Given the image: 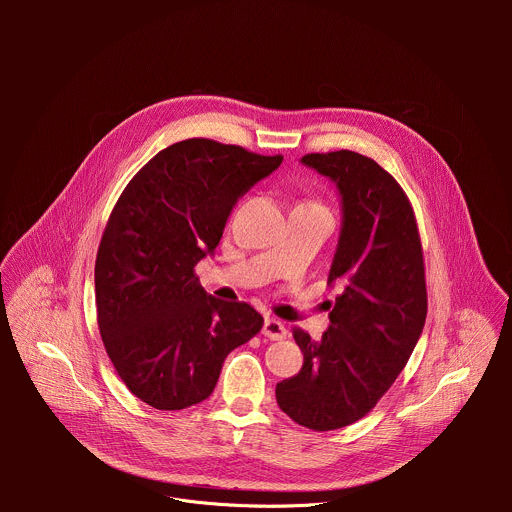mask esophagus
I'll list each match as a JSON object with an SVG mask.
<instances>
[{
	"label": "esophagus",
	"mask_w": 512,
	"mask_h": 512,
	"mask_svg": "<svg viewBox=\"0 0 512 512\" xmlns=\"http://www.w3.org/2000/svg\"><path fill=\"white\" fill-rule=\"evenodd\" d=\"M263 336L269 338V340H281L287 336V328L283 322L275 320V318H265V324H263Z\"/></svg>",
	"instance_id": "34e87169"
}]
</instances>
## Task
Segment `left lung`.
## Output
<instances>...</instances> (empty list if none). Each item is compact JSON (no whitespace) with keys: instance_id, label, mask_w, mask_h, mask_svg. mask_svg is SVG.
<instances>
[{"instance_id":"obj_1","label":"left lung","mask_w":512,"mask_h":512,"mask_svg":"<svg viewBox=\"0 0 512 512\" xmlns=\"http://www.w3.org/2000/svg\"><path fill=\"white\" fill-rule=\"evenodd\" d=\"M302 164L340 194L328 283L342 294L320 340L294 330L304 364L275 397L296 423L330 431L367 415L403 371L427 316L425 269L413 208L387 170L348 150L308 154Z\"/></svg>"}]
</instances>
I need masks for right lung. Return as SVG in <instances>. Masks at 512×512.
<instances>
[{
  "label": "right lung",
  "mask_w": 512,
  "mask_h": 512,
  "mask_svg": "<svg viewBox=\"0 0 512 512\" xmlns=\"http://www.w3.org/2000/svg\"><path fill=\"white\" fill-rule=\"evenodd\" d=\"M281 162L194 137L156 154L121 192L95 261L97 322L117 375L154 409L210 397L227 354L261 330L249 304L206 294L194 265Z\"/></svg>",
  "instance_id": "right-lung-1"
}]
</instances>
